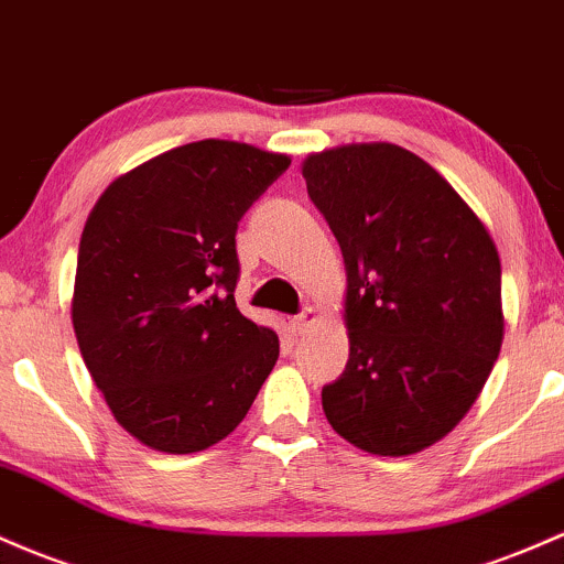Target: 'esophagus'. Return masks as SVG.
Masks as SVG:
<instances>
[{
	"label": "esophagus",
	"instance_id": "1",
	"mask_svg": "<svg viewBox=\"0 0 564 564\" xmlns=\"http://www.w3.org/2000/svg\"><path fill=\"white\" fill-rule=\"evenodd\" d=\"M313 321H315V311H313V307H305V311H302L300 315H294V318H292V332L294 334L307 332V326H311Z\"/></svg>",
	"mask_w": 564,
	"mask_h": 564
}]
</instances>
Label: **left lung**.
<instances>
[{
  "label": "left lung",
  "mask_w": 564,
  "mask_h": 564,
  "mask_svg": "<svg viewBox=\"0 0 564 564\" xmlns=\"http://www.w3.org/2000/svg\"><path fill=\"white\" fill-rule=\"evenodd\" d=\"M302 176L348 270L350 358L321 391L326 420L372 455L420 453L471 410L500 352L498 249L447 178L395 144L311 154Z\"/></svg>",
  "instance_id": "left-lung-1"
}]
</instances>
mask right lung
Segmentation results:
<instances>
[{"label": "right lung", "mask_w": 564, "mask_h": 564, "mask_svg": "<svg viewBox=\"0 0 564 564\" xmlns=\"http://www.w3.org/2000/svg\"><path fill=\"white\" fill-rule=\"evenodd\" d=\"M292 165L238 141L176 147L111 182L85 221L72 324L111 414L147 447L200 453L246 417L278 334L235 305V232Z\"/></svg>", "instance_id": "right-lung-1"}]
</instances>
